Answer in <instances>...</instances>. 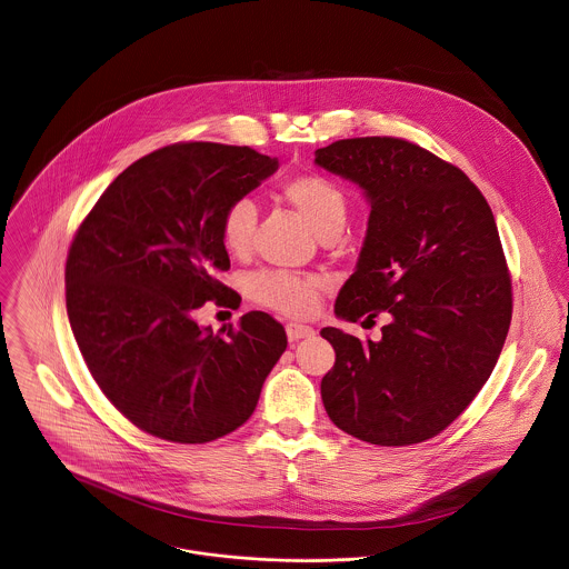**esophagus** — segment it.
<instances>
[{"label":"esophagus","instance_id":"1","mask_svg":"<svg viewBox=\"0 0 569 569\" xmlns=\"http://www.w3.org/2000/svg\"><path fill=\"white\" fill-rule=\"evenodd\" d=\"M286 333H288V338L295 342V340H301V338H312V336H315V329H312L310 325L288 322V325H286Z\"/></svg>","mask_w":569,"mask_h":569}]
</instances>
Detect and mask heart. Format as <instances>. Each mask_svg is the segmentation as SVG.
<instances>
[{
    "mask_svg": "<svg viewBox=\"0 0 569 569\" xmlns=\"http://www.w3.org/2000/svg\"><path fill=\"white\" fill-rule=\"evenodd\" d=\"M281 198L310 224L318 238L338 236L345 227L349 202L336 183L318 174H299L281 186ZM222 242L227 251L244 257L253 249L257 207L251 198L233 200L222 213ZM325 281L316 274H292L263 270L249 279V297L254 303L288 316L316 312Z\"/></svg>",
    "mask_w": 569,
    "mask_h": 569,
    "instance_id": "heart-1",
    "label": "heart"
}]
</instances>
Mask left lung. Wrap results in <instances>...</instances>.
Instances as JSON below:
<instances>
[{
  "instance_id": "obj_1",
  "label": "left lung",
  "mask_w": 569,
  "mask_h": 569,
  "mask_svg": "<svg viewBox=\"0 0 569 569\" xmlns=\"http://www.w3.org/2000/svg\"><path fill=\"white\" fill-rule=\"evenodd\" d=\"M315 163L371 204L333 312L388 318L376 342L320 331L336 351L320 381L325 410L360 441H428L473 401L505 347L512 295L493 211L462 170L406 139H340L318 148Z\"/></svg>"
}]
</instances>
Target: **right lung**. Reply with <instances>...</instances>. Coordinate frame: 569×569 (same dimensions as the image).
<instances>
[{"mask_svg":"<svg viewBox=\"0 0 569 569\" xmlns=\"http://www.w3.org/2000/svg\"><path fill=\"white\" fill-rule=\"evenodd\" d=\"M277 168L249 146H166L128 166L76 231L64 266L73 338L107 399L152 437L193 445L238 430L288 347L266 312L218 333L193 320L207 301L236 303L218 281L231 268L222 213Z\"/></svg>","mask_w":569,"mask_h":569,"instance_id":"add662e5","label":"right lung"}]
</instances>
